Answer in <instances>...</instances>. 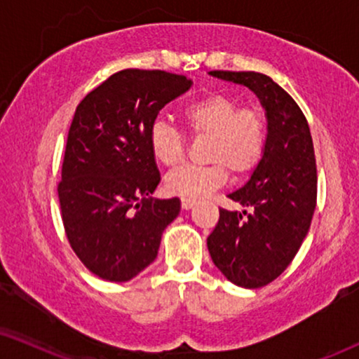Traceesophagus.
<instances>
[{
	"instance_id": "obj_1",
	"label": "esophagus",
	"mask_w": 359,
	"mask_h": 359,
	"mask_svg": "<svg viewBox=\"0 0 359 359\" xmlns=\"http://www.w3.org/2000/svg\"><path fill=\"white\" fill-rule=\"evenodd\" d=\"M194 204H196V199H193V198H181V208H183L184 210L191 209Z\"/></svg>"
}]
</instances>
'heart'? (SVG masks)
I'll use <instances>...</instances> for the list:
<instances>
[{
    "mask_svg": "<svg viewBox=\"0 0 359 359\" xmlns=\"http://www.w3.org/2000/svg\"><path fill=\"white\" fill-rule=\"evenodd\" d=\"M181 121L194 139L208 137L204 160L208 165H184L165 180L171 194L201 198L227 183L229 171L243 178L262 161L268 142V122L257 106H240L227 95L198 97L181 109ZM149 145L156 163L178 166L186 156L184 134L163 119L150 127Z\"/></svg>",
    "mask_w": 359,
    "mask_h": 359,
    "instance_id": "heart-1",
    "label": "heart"
}]
</instances>
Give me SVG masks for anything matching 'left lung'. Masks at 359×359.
I'll use <instances>...</instances> for the list:
<instances>
[{"label": "left lung", "instance_id": "obj_1", "mask_svg": "<svg viewBox=\"0 0 359 359\" xmlns=\"http://www.w3.org/2000/svg\"><path fill=\"white\" fill-rule=\"evenodd\" d=\"M210 75L257 93L268 117V142L259 165L229 199L252 212L219 209L208 237L215 266L230 283L258 289L274 281L296 257L317 204V166L311 129L297 102L257 72L214 70Z\"/></svg>", "mask_w": 359, "mask_h": 359}]
</instances>
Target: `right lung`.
<instances>
[{
    "instance_id": "add662e5",
    "label": "right lung",
    "mask_w": 359,
    "mask_h": 359,
    "mask_svg": "<svg viewBox=\"0 0 359 359\" xmlns=\"http://www.w3.org/2000/svg\"><path fill=\"white\" fill-rule=\"evenodd\" d=\"M189 86L178 73L127 68L76 106L58 201L68 243L101 279L124 283L144 271L180 212L178 198H150L160 173L149 132L161 107Z\"/></svg>"
}]
</instances>
